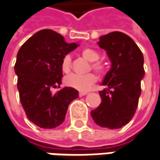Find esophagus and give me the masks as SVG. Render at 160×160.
Instances as JSON below:
<instances>
[{"mask_svg":"<svg viewBox=\"0 0 160 160\" xmlns=\"http://www.w3.org/2000/svg\"><path fill=\"white\" fill-rule=\"evenodd\" d=\"M87 94H88V92H86V91H80V92H79V96H80V97L85 96V95H87Z\"/></svg>","mask_w":160,"mask_h":160,"instance_id":"1","label":"esophagus"}]
</instances>
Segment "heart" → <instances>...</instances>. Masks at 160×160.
I'll list each match as a JSON object with an SVG mask.
<instances>
[{"mask_svg": "<svg viewBox=\"0 0 160 160\" xmlns=\"http://www.w3.org/2000/svg\"><path fill=\"white\" fill-rule=\"evenodd\" d=\"M82 57L91 63V69L99 73H103L105 71V67L102 63L98 62L99 59V54L96 51L86 48L81 51ZM61 70L64 73H68L71 70V55L67 54L63 57L61 61ZM97 81V78L94 74L89 73L86 75H78V74H71L65 78V83L71 88L80 90L87 91L91 86Z\"/></svg>", "mask_w": 160, "mask_h": 160, "instance_id": "heart-1", "label": "heart"}]
</instances>
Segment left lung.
I'll list each match as a JSON object with an SVG mask.
<instances>
[{
    "instance_id": "1",
    "label": "left lung",
    "mask_w": 160,
    "mask_h": 160,
    "mask_svg": "<svg viewBox=\"0 0 160 160\" xmlns=\"http://www.w3.org/2000/svg\"><path fill=\"white\" fill-rule=\"evenodd\" d=\"M98 45L107 52L111 68L101 83L107 86L99 91L101 103L90 114L97 125L117 129L128 124L136 112L145 75L144 58L135 42L120 32L99 37Z\"/></svg>"
}]
</instances>
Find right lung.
<instances>
[{"mask_svg": "<svg viewBox=\"0 0 160 160\" xmlns=\"http://www.w3.org/2000/svg\"><path fill=\"white\" fill-rule=\"evenodd\" d=\"M79 44L67 43L63 36L52 30H42L27 40L17 54L14 71L17 88L27 118L36 126L54 128L64 121L71 101L79 97L78 90L60 87L61 61Z\"/></svg>", "mask_w": 160, "mask_h": 160, "instance_id": "1", "label": "right lung"}]
</instances>
